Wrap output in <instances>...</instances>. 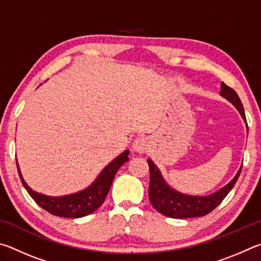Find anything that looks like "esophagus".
I'll list each match as a JSON object with an SVG mask.
<instances>
[{
	"label": "esophagus",
	"instance_id": "esophagus-1",
	"mask_svg": "<svg viewBox=\"0 0 261 261\" xmlns=\"http://www.w3.org/2000/svg\"><path fill=\"white\" fill-rule=\"evenodd\" d=\"M147 147H148V141L143 136L138 137V138H136L135 141H134V145H132V148H134V151L138 152V153L146 152Z\"/></svg>",
	"mask_w": 261,
	"mask_h": 261
}]
</instances>
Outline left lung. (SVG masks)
Wrapping results in <instances>:
<instances>
[{
    "label": "left lung",
    "instance_id": "obj_1",
    "mask_svg": "<svg viewBox=\"0 0 261 261\" xmlns=\"http://www.w3.org/2000/svg\"><path fill=\"white\" fill-rule=\"evenodd\" d=\"M220 95L235 106L243 120L246 123L244 108H243L240 96L237 95L236 92L227 86L224 83H221ZM147 162L149 166V176H151L148 188V197L151 204L161 214L173 219L197 218V216H204L208 214L216 206L220 205V202L230 192V190L233 188V185L240 177L242 170L241 166L235 177L214 193L208 194V196H190V194L176 191L170 185H168L165 178L162 177L161 171L154 165L151 159H148Z\"/></svg>",
    "mask_w": 261,
    "mask_h": 261
}]
</instances>
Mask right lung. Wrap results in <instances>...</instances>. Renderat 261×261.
Masks as SVG:
<instances>
[{
	"label": "right lung",
	"instance_id": "obj_1",
	"mask_svg": "<svg viewBox=\"0 0 261 261\" xmlns=\"http://www.w3.org/2000/svg\"><path fill=\"white\" fill-rule=\"evenodd\" d=\"M129 153L130 152L126 149L117 158H115L112 162L108 163L90 187L76 193L60 197L46 196V194L39 193L31 189L23 178L18 162L16 161V163L21 183H23L24 188L30 196L32 197V199L39 206L49 212L53 215L61 216V218L77 219L93 213L94 211L98 210L103 204L117 170L120 169L123 163L129 160V156H127Z\"/></svg>",
	"mask_w": 261,
	"mask_h": 261
}]
</instances>
